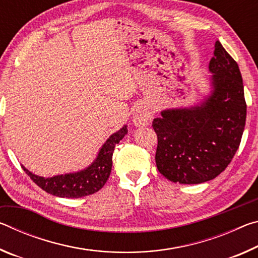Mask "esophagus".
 Here are the masks:
<instances>
[{
    "instance_id": "34e87169",
    "label": "esophagus",
    "mask_w": 258,
    "mask_h": 258,
    "mask_svg": "<svg viewBox=\"0 0 258 258\" xmlns=\"http://www.w3.org/2000/svg\"><path fill=\"white\" fill-rule=\"evenodd\" d=\"M152 119V112L146 107H139L133 113V123L138 126L148 125Z\"/></svg>"
}]
</instances>
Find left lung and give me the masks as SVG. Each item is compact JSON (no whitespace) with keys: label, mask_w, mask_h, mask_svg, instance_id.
<instances>
[{"label":"left lung","mask_w":258,"mask_h":258,"mask_svg":"<svg viewBox=\"0 0 258 258\" xmlns=\"http://www.w3.org/2000/svg\"><path fill=\"white\" fill-rule=\"evenodd\" d=\"M209 62L213 92L194 108L167 109L152 121L156 165L167 180L198 184L231 163L241 142L247 104L239 66L218 41Z\"/></svg>","instance_id":"8db88e82"}]
</instances>
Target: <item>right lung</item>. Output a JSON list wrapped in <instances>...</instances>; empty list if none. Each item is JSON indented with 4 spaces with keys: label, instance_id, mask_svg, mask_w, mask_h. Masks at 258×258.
<instances>
[{
    "label": "right lung",
    "instance_id": "obj_1",
    "mask_svg": "<svg viewBox=\"0 0 258 258\" xmlns=\"http://www.w3.org/2000/svg\"><path fill=\"white\" fill-rule=\"evenodd\" d=\"M127 133V126H124L118 132L110 135L99 151L97 159L84 171L56 175L53 177H42L30 173L24 166V171L28 174L35 184L56 197L81 198L93 195L106 184L112 166V152L117 143Z\"/></svg>",
    "mask_w": 258,
    "mask_h": 258
}]
</instances>
